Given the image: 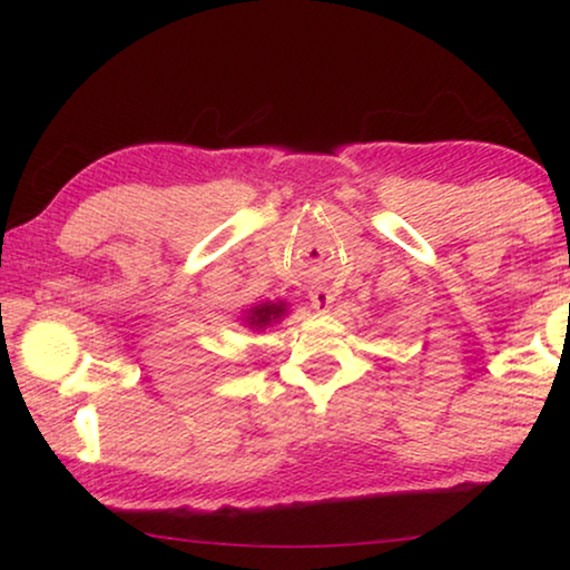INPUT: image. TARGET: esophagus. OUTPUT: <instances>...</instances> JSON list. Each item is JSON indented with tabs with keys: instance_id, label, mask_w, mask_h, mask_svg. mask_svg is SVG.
Masks as SVG:
<instances>
[{
	"instance_id": "34e87169",
	"label": "esophagus",
	"mask_w": 570,
	"mask_h": 570,
	"mask_svg": "<svg viewBox=\"0 0 570 570\" xmlns=\"http://www.w3.org/2000/svg\"><path fill=\"white\" fill-rule=\"evenodd\" d=\"M308 302H312V308L316 314H326L332 308L334 296L326 292V288H314V292L308 294Z\"/></svg>"
}]
</instances>
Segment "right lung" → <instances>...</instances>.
Masks as SVG:
<instances>
[{
    "instance_id": "add662e5",
    "label": "right lung",
    "mask_w": 570,
    "mask_h": 570,
    "mask_svg": "<svg viewBox=\"0 0 570 570\" xmlns=\"http://www.w3.org/2000/svg\"><path fill=\"white\" fill-rule=\"evenodd\" d=\"M288 314V306L286 302H262L250 308H244V314H240V320L248 326V330H256V332H264L266 326H274L284 320Z\"/></svg>"
}]
</instances>
